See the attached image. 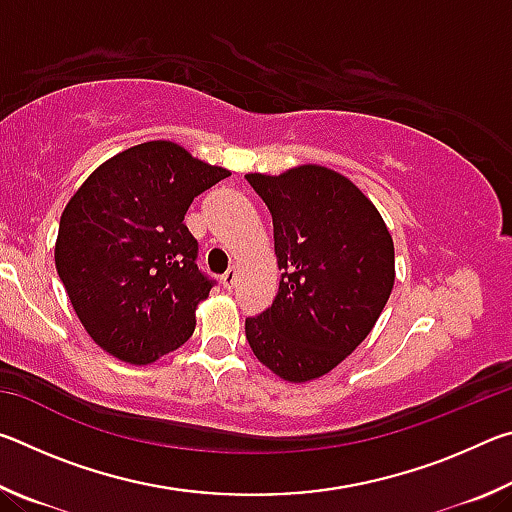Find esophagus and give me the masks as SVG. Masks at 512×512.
Wrapping results in <instances>:
<instances>
[{
  "label": "esophagus",
  "mask_w": 512,
  "mask_h": 512,
  "mask_svg": "<svg viewBox=\"0 0 512 512\" xmlns=\"http://www.w3.org/2000/svg\"><path fill=\"white\" fill-rule=\"evenodd\" d=\"M221 284H223L225 289L235 287V284H237V271H235V268H228V271L221 275Z\"/></svg>",
  "instance_id": "34e87169"
}]
</instances>
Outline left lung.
I'll return each instance as SVG.
<instances>
[{
	"instance_id": "8db88e82",
	"label": "left lung",
	"mask_w": 512,
	"mask_h": 512,
	"mask_svg": "<svg viewBox=\"0 0 512 512\" xmlns=\"http://www.w3.org/2000/svg\"><path fill=\"white\" fill-rule=\"evenodd\" d=\"M246 180L273 216L282 271L273 305L246 318V339L284 381L318 379L357 350L391 298L393 237L370 198L327 167Z\"/></svg>"
}]
</instances>
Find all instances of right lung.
<instances>
[{"label":"right lung","instance_id":"add662e5","mask_svg":"<svg viewBox=\"0 0 512 512\" xmlns=\"http://www.w3.org/2000/svg\"><path fill=\"white\" fill-rule=\"evenodd\" d=\"M230 171L155 140L112 155L69 198L56 268L99 348L135 366L178 350L214 280L196 266L185 214Z\"/></svg>","mask_w":512,"mask_h":512}]
</instances>
